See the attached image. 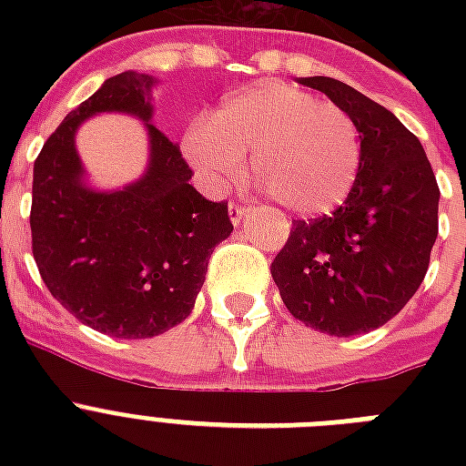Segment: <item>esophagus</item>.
Returning <instances> with one entry per match:
<instances>
[{
	"mask_svg": "<svg viewBox=\"0 0 466 466\" xmlns=\"http://www.w3.org/2000/svg\"><path fill=\"white\" fill-rule=\"evenodd\" d=\"M247 215H251V208H247V205H229V219H232V225H241Z\"/></svg>",
	"mask_w": 466,
	"mask_h": 466,
	"instance_id": "34e87169",
	"label": "esophagus"
}]
</instances>
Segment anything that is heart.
Listing matches in <instances>:
<instances>
[{
    "label": "heart",
    "instance_id": "1",
    "mask_svg": "<svg viewBox=\"0 0 466 466\" xmlns=\"http://www.w3.org/2000/svg\"><path fill=\"white\" fill-rule=\"evenodd\" d=\"M256 178L295 215H329L350 196L362 164L360 130L343 108L288 82L234 91L183 135V157L208 190Z\"/></svg>",
    "mask_w": 466,
    "mask_h": 466
}]
</instances>
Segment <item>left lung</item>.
<instances>
[{"instance_id": "1", "label": "left lung", "mask_w": 466, "mask_h": 466, "mask_svg": "<svg viewBox=\"0 0 466 466\" xmlns=\"http://www.w3.org/2000/svg\"><path fill=\"white\" fill-rule=\"evenodd\" d=\"M355 120L362 164L346 203L292 222L270 266L290 314L329 336L387 324L416 295L438 237L441 190L423 145L404 123L331 76H299Z\"/></svg>"}]
</instances>
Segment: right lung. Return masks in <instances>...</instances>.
<instances>
[{
  "mask_svg": "<svg viewBox=\"0 0 466 466\" xmlns=\"http://www.w3.org/2000/svg\"><path fill=\"white\" fill-rule=\"evenodd\" d=\"M159 79L127 69L62 120L33 164V258L47 290L82 324L113 339H152L188 317L212 248L232 234L227 203L205 200L178 145L152 123ZM126 112L148 133L146 174L96 189L76 152V130Z\"/></svg>",
  "mask_w": 466,
  "mask_h": 466,
  "instance_id": "add662e5",
  "label": "right lung"
}]
</instances>
